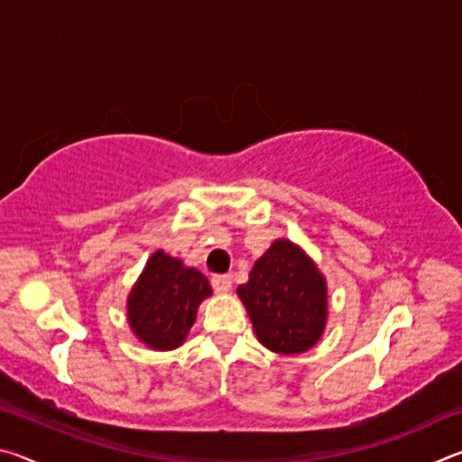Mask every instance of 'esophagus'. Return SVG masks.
Returning <instances> with one entry per match:
<instances>
[{
	"mask_svg": "<svg viewBox=\"0 0 462 462\" xmlns=\"http://www.w3.org/2000/svg\"><path fill=\"white\" fill-rule=\"evenodd\" d=\"M212 287L216 293H228L232 287V277L230 275H214L212 277Z\"/></svg>",
	"mask_w": 462,
	"mask_h": 462,
	"instance_id": "34e87169",
	"label": "esophagus"
}]
</instances>
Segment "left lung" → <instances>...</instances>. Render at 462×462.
Masks as SVG:
<instances>
[{"label":"left lung","mask_w":462,"mask_h":462,"mask_svg":"<svg viewBox=\"0 0 462 462\" xmlns=\"http://www.w3.org/2000/svg\"><path fill=\"white\" fill-rule=\"evenodd\" d=\"M240 300L264 346L281 355L303 353L324 332L328 316L326 281L300 248L275 240L254 263Z\"/></svg>","instance_id":"left-lung-1"}]
</instances>
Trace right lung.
<instances>
[{"instance_id":"add662e5","label":"right lung","mask_w":462,"mask_h":462,"mask_svg":"<svg viewBox=\"0 0 462 462\" xmlns=\"http://www.w3.org/2000/svg\"><path fill=\"white\" fill-rule=\"evenodd\" d=\"M208 295H212V287L198 269H185L181 261L156 250L130 293L132 330L156 350L177 348Z\"/></svg>"}]
</instances>
